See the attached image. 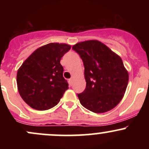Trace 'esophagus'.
Segmentation results:
<instances>
[{
    "instance_id": "esophagus-1",
    "label": "esophagus",
    "mask_w": 149,
    "mask_h": 149,
    "mask_svg": "<svg viewBox=\"0 0 149 149\" xmlns=\"http://www.w3.org/2000/svg\"><path fill=\"white\" fill-rule=\"evenodd\" d=\"M73 78L72 77L71 79H69V82H70V85H72V84H73Z\"/></svg>"
}]
</instances>
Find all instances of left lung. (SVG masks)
Segmentation results:
<instances>
[{"label": "left lung", "mask_w": 149, "mask_h": 149, "mask_svg": "<svg viewBox=\"0 0 149 149\" xmlns=\"http://www.w3.org/2000/svg\"><path fill=\"white\" fill-rule=\"evenodd\" d=\"M84 65L85 90L78 94L85 108L95 113L111 110L123 99L128 72L121 58L98 40H87L72 47Z\"/></svg>", "instance_id": "8db88e82"}]
</instances>
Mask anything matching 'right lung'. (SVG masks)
<instances>
[{"instance_id": "add662e5", "label": "right lung", "mask_w": 149, "mask_h": 149, "mask_svg": "<svg viewBox=\"0 0 149 149\" xmlns=\"http://www.w3.org/2000/svg\"><path fill=\"white\" fill-rule=\"evenodd\" d=\"M63 43H49L36 49L17 71L18 91L22 100L37 110H46L60 102L68 84L63 76L61 58L70 49Z\"/></svg>"}]
</instances>
